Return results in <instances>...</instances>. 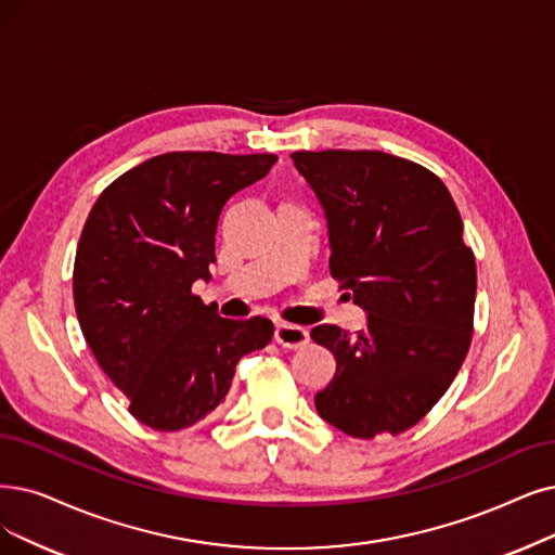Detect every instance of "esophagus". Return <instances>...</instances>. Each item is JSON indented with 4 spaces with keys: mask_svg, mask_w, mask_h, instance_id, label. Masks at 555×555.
I'll use <instances>...</instances> for the list:
<instances>
[{
    "mask_svg": "<svg viewBox=\"0 0 555 555\" xmlns=\"http://www.w3.org/2000/svg\"><path fill=\"white\" fill-rule=\"evenodd\" d=\"M273 339L282 346V348H300L309 341L307 330L300 325H292V323H278Z\"/></svg>",
    "mask_w": 555,
    "mask_h": 555,
    "instance_id": "34e87169",
    "label": "esophagus"
}]
</instances>
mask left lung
I'll list each match as a JSON object with an SVG mask.
<instances>
[{
  "mask_svg": "<svg viewBox=\"0 0 555 555\" xmlns=\"http://www.w3.org/2000/svg\"><path fill=\"white\" fill-rule=\"evenodd\" d=\"M292 159L325 211L330 273L369 314L354 337L312 327L337 360L314 405L350 437L405 433L447 393L472 344L476 259L460 211L435 172L387 152Z\"/></svg>",
  "mask_w": 555,
  "mask_h": 555,
  "instance_id": "1",
  "label": "left lung"
}]
</instances>
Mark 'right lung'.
<instances>
[{
  "mask_svg": "<svg viewBox=\"0 0 555 555\" xmlns=\"http://www.w3.org/2000/svg\"><path fill=\"white\" fill-rule=\"evenodd\" d=\"M275 154L166 152L111 182L75 257L77 319L98 364L154 430L214 412L243 354L273 337L269 319L218 317L191 286L209 280L230 197L269 175Z\"/></svg>",
  "mask_w": 555,
  "mask_h": 555,
  "instance_id": "obj_1",
  "label": "right lung"
}]
</instances>
